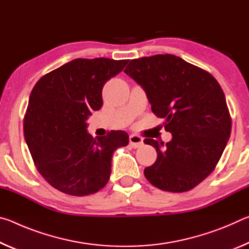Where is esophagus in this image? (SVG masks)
Here are the masks:
<instances>
[{
	"label": "esophagus",
	"mask_w": 249,
	"mask_h": 249,
	"mask_svg": "<svg viewBox=\"0 0 249 249\" xmlns=\"http://www.w3.org/2000/svg\"><path fill=\"white\" fill-rule=\"evenodd\" d=\"M129 144L132 145L134 148H137L142 145V138L137 135H130L129 136Z\"/></svg>",
	"instance_id": "34e87169"
}]
</instances>
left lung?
I'll return each instance as SVG.
<instances>
[{
	"label": "left lung",
	"instance_id": "obj_1",
	"mask_svg": "<svg viewBox=\"0 0 249 249\" xmlns=\"http://www.w3.org/2000/svg\"><path fill=\"white\" fill-rule=\"evenodd\" d=\"M124 72L144 89L151 111L172 135L167 144L144 140L157 151L146 179L163 191L191 190L216 167L231 135L221 86L208 71L168 53L133 59Z\"/></svg>",
	"mask_w": 249,
	"mask_h": 249
}]
</instances>
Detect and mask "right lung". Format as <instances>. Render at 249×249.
<instances>
[{
    "mask_svg": "<svg viewBox=\"0 0 249 249\" xmlns=\"http://www.w3.org/2000/svg\"><path fill=\"white\" fill-rule=\"evenodd\" d=\"M128 60L74 59L41 77L24 117V136L39 174L54 189L74 196L93 195L107 183L114 150L127 133L93 138L87 120L103 104L102 89Z\"/></svg>",
    "mask_w": 249,
    "mask_h": 249,
    "instance_id": "1",
    "label": "right lung"
}]
</instances>
